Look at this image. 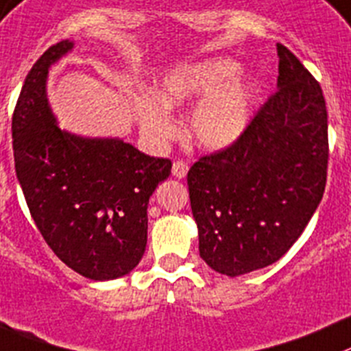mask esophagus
I'll use <instances>...</instances> for the list:
<instances>
[{
	"label": "esophagus",
	"mask_w": 351,
	"mask_h": 351,
	"mask_svg": "<svg viewBox=\"0 0 351 351\" xmlns=\"http://www.w3.org/2000/svg\"><path fill=\"white\" fill-rule=\"evenodd\" d=\"M188 170H189L188 163L181 162V160H178V162L172 163V176H173V178H178V179L186 178Z\"/></svg>",
	"instance_id": "esophagus-1"
}]
</instances>
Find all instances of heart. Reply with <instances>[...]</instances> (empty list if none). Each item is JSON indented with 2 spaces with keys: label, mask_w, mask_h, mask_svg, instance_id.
Segmentation results:
<instances>
[{
  "label": "heart",
  "mask_w": 351,
  "mask_h": 351,
  "mask_svg": "<svg viewBox=\"0 0 351 351\" xmlns=\"http://www.w3.org/2000/svg\"><path fill=\"white\" fill-rule=\"evenodd\" d=\"M239 65L229 58H206L173 66L155 82L152 98L134 101L139 129L155 145L169 141L178 128L170 110L198 103L189 132L202 148L219 152L234 145L250 123L253 86L236 77Z\"/></svg>",
  "instance_id": "1"
}]
</instances>
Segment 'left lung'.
Here are the masks:
<instances>
[{
  "label": "left lung",
  "mask_w": 351,
  "mask_h": 351,
  "mask_svg": "<svg viewBox=\"0 0 351 351\" xmlns=\"http://www.w3.org/2000/svg\"><path fill=\"white\" fill-rule=\"evenodd\" d=\"M278 91L241 138L188 172L199 256L238 278L278 262L322 199L328 110L312 73L278 43Z\"/></svg>",
  "instance_id": "8db88e82"
}]
</instances>
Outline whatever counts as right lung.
<instances>
[{"instance_id":"right-lung-1","label":"right lung","mask_w":351,"mask_h":351,"mask_svg":"<svg viewBox=\"0 0 351 351\" xmlns=\"http://www.w3.org/2000/svg\"><path fill=\"white\" fill-rule=\"evenodd\" d=\"M65 39L32 65L12 120L15 172L31 215L63 263L93 281L123 278L143 258L148 202L169 178V158L119 138L60 129L46 95L49 69L69 55Z\"/></svg>"}]
</instances>
